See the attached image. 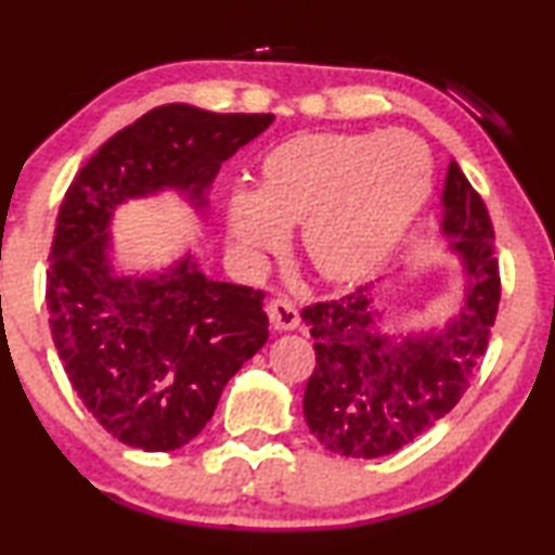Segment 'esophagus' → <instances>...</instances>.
I'll return each mask as SVG.
<instances>
[{"mask_svg":"<svg viewBox=\"0 0 555 555\" xmlns=\"http://www.w3.org/2000/svg\"><path fill=\"white\" fill-rule=\"evenodd\" d=\"M267 314L271 319V326L279 332H292L299 326V309L288 296H276L267 304Z\"/></svg>","mask_w":555,"mask_h":555,"instance_id":"esophagus-1","label":"esophagus"}]
</instances>
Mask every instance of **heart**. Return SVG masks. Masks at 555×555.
I'll return each mask as SVG.
<instances>
[{"label": "heart", "mask_w": 555, "mask_h": 555, "mask_svg": "<svg viewBox=\"0 0 555 555\" xmlns=\"http://www.w3.org/2000/svg\"><path fill=\"white\" fill-rule=\"evenodd\" d=\"M430 153L402 130L307 132L261 163L259 191L236 185L231 238L254 256L299 223L304 254L334 281L362 276L392 251L430 193Z\"/></svg>", "instance_id": "heart-1"}]
</instances>
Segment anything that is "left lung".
<instances>
[{"label":"left lung","mask_w":555,"mask_h":555,"mask_svg":"<svg viewBox=\"0 0 555 555\" xmlns=\"http://www.w3.org/2000/svg\"><path fill=\"white\" fill-rule=\"evenodd\" d=\"M440 231L463 261V307L442 330L387 334L366 286L304 307L317 366L304 389V417L326 450L382 457L448 415L486 354L501 301L493 223L455 160L442 189Z\"/></svg>","instance_id":"1"}]
</instances>
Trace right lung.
I'll return each mask as SVG.
<instances>
[{"label":"right lung","instance_id":"right-lung-1","mask_svg":"<svg viewBox=\"0 0 555 555\" xmlns=\"http://www.w3.org/2000/svg\"><path fill=\"white\" fill-rule=\"evenodd\" d=\"M271 122V113L160 105L100 145L65 193L47 271L52 339L85 408L130 448L191 442L225 382L267 345L269 317L263 292L206 279L191 254L158 274H120L115 208L178 191L203 210L221 163Z\"/></svg>","mask_w":555,"mask_h":555}]
</instances>
